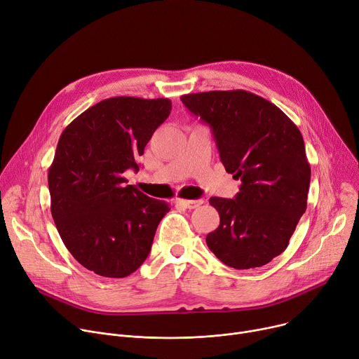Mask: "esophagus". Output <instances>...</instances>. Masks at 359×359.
I'll use <instances>...</instances> for the list:
<instances>
[{"label": "esophagus", "instance_id": "1", "mask_svg": "<svg viewBox=\"0 0 359 359\" xmlns=\"http://www.w3.org/2000/svg\"><path fill=\"white\" fill-rule=\"evenodd\" d=\"M176 203H177V205H180V206H183V208H186V209H196V208H199V206L203 203V201H202V199H198V201H184V199H177V201H176Z\"/></svg>", "mask_w": 359, "mask_h": 359}]
</instances>
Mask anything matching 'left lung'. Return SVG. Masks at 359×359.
Masks as SVG:
<instances>
[{
  "label": "left lung",
  "instance_id": "obj_1",
  "mask_svg": "<svg viewBox=\"0 0 359 359\" xmlns=\"http://www.w3.org/2000/svg\"><path fill=\"white\" fill-rule=\"evenodd\" d=\"M212 128L227 173L241 180L233 199L210 198L220 216L206 236L227 266H264L289 245L306 210L311 166L299 128L275 104L245 90L180 97Z\"/></svg>",
  "mask_w": 359,
  "mask_h": 359
}]
</instances>
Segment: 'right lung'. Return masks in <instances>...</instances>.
Listing matches in <instances>:
<instances>
[{
  "instance_id": "add662e5",
  "label": "right lung",
  "mask_w": 359,
  "mask_h": 359,
  "mask_svg": "<svg viewBox=\"0 0 359 359\" xmlns=\"http://www.w3.org/2000/svg\"><path fill=\"white\" fill-rule=\"evenodd\" d=\"M172 110L169 99L111 97L74 118L48 169L51 215L61 241L86 269L126 278L150 253L169 203L151 199L123 173Z\"/></svg>"
}]
</instances>
